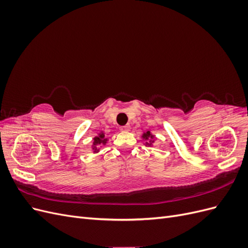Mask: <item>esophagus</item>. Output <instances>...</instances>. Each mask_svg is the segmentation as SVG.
I'll return each mask as SVG.
<instances>
[{
	"instance_id": "esophagus-1",
	"label": "esophagus",
	"mask_w": 248,
	"mask_h": 248,
	"mask_svg": "<svg viewBox=\"0 0 248 248\" xmlns=\"http://www.w3.org/2000/svg\"><path fill=\"white\" fill-rule=\"evenodd\" d=\"M120 129H121V131H129V129H130V126H129V125L122 126V127H120Z\"/></svg>"
}]
</instances>
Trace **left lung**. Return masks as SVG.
I'll use <instances>...</instances> for the list:
<instances>
[{"instance_id":"left-lung-1","label":"left lung","mask_w":248,"mask_h":248,"mask_svg":"<svg viewBox=\"0 0 248 248\" xmlns=\"http://www.w3.org/2000/svg\"><path fill=\"white\" fill-rule=\"evenodd\" d=\"M142 139L148 140V141H146V145H148V146H151L153 142H154V140H153L154 136H152L151 132H150V131H147V132H145L144 134H142Z\"/></svg>"}]
</instances>
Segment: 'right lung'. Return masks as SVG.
<instances>
[{
  "label": "right lung",
  "mask_w": 248,
  "mask_h": 248,
  "mask_svg": "<svg viewBox=\"0 0 248 248\" xmlns=\"http://www.w3.org/2000/svg\"><path fill=\"white\" fill-rule=\"evenodd\" d=\"M107 140L108 139L106 138V136H104L103 132H100L98 134V137H95L94 138V141H93V150L94 152H98V149H97V147H98L99 145H106L107 144Z\"/></svg>",
  "instance_id": "obj_1"
}]
</instances>
